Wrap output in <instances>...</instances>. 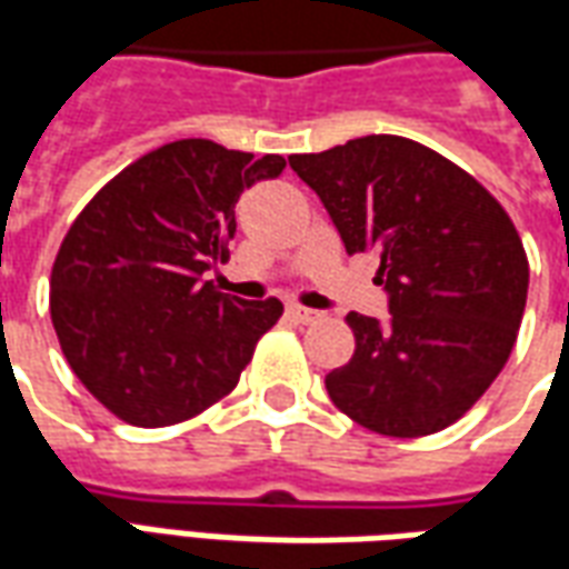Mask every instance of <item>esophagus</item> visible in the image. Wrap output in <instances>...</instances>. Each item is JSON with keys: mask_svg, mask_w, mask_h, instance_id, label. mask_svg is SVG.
I'll list each match as a JSON object with an SVG mask.
<instances>
[{"mask_svg": "<svg viewBox=\"0 0 569 569\" xmlns=\"http://www.w3.org/2000/svg\"><path fill=\"white\" fill-rule=\"evenodd\" d=\"M286 313H289L296 323H313V320L320 317L317 311H311V308H301V305H289V308H286Z\"/></svg>", "mask_w": 569, "mask_h": 569, "instance_id": "esophagus-1", "label": "esophagus"}]
</instances>
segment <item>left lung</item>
I'll list each match as a JSON object with an SVG mask.
<instances>
[{
	"label": "left lung",
	"mask_w": 569,
	"mask_h": 569,
	"mask_svg": "<svg viewBox=\"0 0 569 569\" xmlns=\"http://www.w3.org/2000/svg\"><path fill=\"white\" fill-rule=\"evenodd\" d=\"M289 166L341 243L379 256L391 320L348 313L353 357L326 376L332 403L376 435L425 437L462 419L502 372L530 264L490 190L400 134H367Z\"/></svg>",
	"instance_id": "obj_1"
}]
</instances>
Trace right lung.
<instances>
[{"label":"right lung","instance_id":"add662e5","mask_svg":"<svg viewBox=\"0 0 569 569\" xmlns=\"http://www.w3.org/2000/svg\"><path fill=\"white\" fill-rule=\"evenodd\" d=\"M283 157L184 138L126 166L63 237L51 323L79 381L113 416L162 428L230 395L283 305L218 292L237 200Z\"/></svg>","mask_w":569,"mask_h":569}]
</instances>
